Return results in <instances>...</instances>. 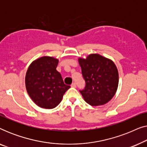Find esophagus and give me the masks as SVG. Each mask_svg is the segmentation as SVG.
Segmentation results:
<instances>
[{
	"label": "esophagus",
	"instance_id": "34e87169",
	"mask_svg": "<svg viewBox=\"0 0 147 147\" xmlns=\"http://www.w3.org/2000/svg\"><path fill=\"white\" fill-rule=\"evenodd\" d=\"M71 88H76V83H72L71 85Z\"/></svg>",
	"mask_w": 147,
	"mask_h": 147
}]
</instances>
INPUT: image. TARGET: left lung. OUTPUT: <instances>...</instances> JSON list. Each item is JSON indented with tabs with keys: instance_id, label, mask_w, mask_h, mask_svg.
Returning <instances> with one entry per match:
<instances>
[{
	"instance_id": "1",
	"label": "left lung",
	"mask_w": 147,
	"mask_h": 147,
	"mask_svg": "<svg viewBox=\"0 0 147 147\" xmlns=\"http://www.w3.org/2000/svg\"><path fill=\"white\" fill-rule=\"evenodd\" d=\"M86 82L85 88L80 90L90 105H104L115 95L118 86V71L111 59L99 54H90L86 59H78Z\"/></svg>"
}]
</instances>
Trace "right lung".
<instances>
[{"instance_id":"add662e5","label":"right lung","mask_w":147,"mask_h":147,"mask_svg":"<svg viewBox=\"0 0 147 147\" xmlns=\"http://www.w3.org/2000/svg\"><path fill=\"white\" fill-rule=\"evenodd\" d=\"M57 59L43 56L32 62L25 76V86L31 100L45 109L55 108L65 92L70 88L65 85L56 69Z\"/></svg>"}]
</instances>
